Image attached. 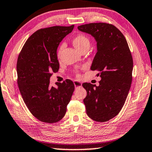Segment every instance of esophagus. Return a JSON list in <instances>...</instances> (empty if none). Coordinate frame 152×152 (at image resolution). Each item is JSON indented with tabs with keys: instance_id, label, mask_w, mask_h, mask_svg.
<instances>
[{
	"instance_id": "obj_1",
	"label": "esophagus",
	"mask_w": 152,
	"mask_h": 152,
	"mask_svg": "<svg viewBox=\"0 0 152 152\" xmlns=\"http://www.w3.org/2000/svg\"><path fill=\"white\" fill-rule=\"evenodd\" d=\"M73 83L75 85V88H77V87H81L82 86V83H81L80 81H79L75 80L73 81Z\"/></svg>"
}]
</instances>
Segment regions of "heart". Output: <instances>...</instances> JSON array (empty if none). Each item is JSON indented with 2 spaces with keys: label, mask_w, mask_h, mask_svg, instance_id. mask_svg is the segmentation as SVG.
<instances>
[{
  "label": "heart",
  "mask_w": 152,
  "mask_h": 152,
  "mask_svg": "<svg viewBox=\"0 0 152 152\" xmlns=\"http://www.w3.org/2000/svg\"><path fill=\"white\" fill-rule=\"evenodd\" d=\"M73 43L74 45V46L75 47L79 50H80V51H81L82 50L84 49L85 48L89 47L90 45H91L89 39L86 35V34H79L77 35L73 39ZM63 47H64V45H61L59 48H58V53H57L58 56L60 55L63 49Z\"/></svg>",
  "instance_id": "b5f03b06"
}]
</instances>
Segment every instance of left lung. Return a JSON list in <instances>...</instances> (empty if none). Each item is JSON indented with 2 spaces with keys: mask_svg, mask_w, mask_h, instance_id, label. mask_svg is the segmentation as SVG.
Masks as SVG:
<instances>
[{
  "mask_svg": "<svg viewBox=\"0 0 152 152\" xmlns=\"http://www.w3.org/2000/svg\"><path fill=\"white\" fill-rule=\"evenodd\" d=\"M77 28L94 37L97 53L91 70H97L99 86L83 83L87 91L83 99L87 114L93 120L107 121L123 107L132 81L133 58L126 38L115 26L104 23H90Z\"/></svg>",
  "mask_w": 152,
  "mask_h": 152,
  "instance_id": "left-lung-1",
  "label": "left lung"
}]
</instances>
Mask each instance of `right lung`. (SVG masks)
Masks as SVG:
<instances>
[{
	"instance_id": "1",
	"label": "right lung",
	"mask_w": 152,
	"mask_h": 152,
	"mask_svg": "<svg viewBox=\"0 0 152 152\" xmlns=\"http://www.w3.org/2000/svg\"><path fill=\"white\" fill-rule=\"evenodd\" d=\"M74 25L55 26L40 29L27 39L18 55V86L24 102L39 120L53 124L60 121L66 111L75 89L73 81L66 79L50 87L53 72L58 71L57 50Z\"/></svg>"
}]
</instances>
